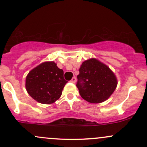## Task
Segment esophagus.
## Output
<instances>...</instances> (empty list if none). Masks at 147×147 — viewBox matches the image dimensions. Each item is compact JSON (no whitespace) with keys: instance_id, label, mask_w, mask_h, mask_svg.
Instances as JSON below:
<instances>
[{"instance_id":"esophagus-1","label":"esophagus","mask_w":147,"mask_h":147,"mask_svg":"<svg viewBox=\"0 0 147 147\" xmlns=\"http://www.w3.org/2000/svg\"><path fill=\"white\" fill-rule=\"evenodd\" d=\"M76 80H77V79H76V77H72V79L70 80V82H71V83L75 84L76 82Z\"/></svg>"}]
</instances>
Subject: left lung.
<instances>
[{
    "label": "left lung",
    "instance_id": "8db88e82",
    "mask_svg": "<svg viewBox=\"0 0 147 147\" xmlns=\"http://www.w3.org/2000/svg\"><path fill=\"white\" fill-rule=\"evenodd\" d=\"M77 87L81 97L92 104L107 100L117 86V79L108 65L95 58L86 60L77 75Z\"/></svg>",
    "mask_w": 147,
    "mask_h": 147
}]
</instances>
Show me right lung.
I'll use <instances>...</instances> for the list:
<instances>
[{"mask_svg":"<svg viewBox=\"0 0 147 147\" xmlns=\"http://www.w3.org/2000/svg\"><path fill=\"white\" fill-rule=\"evenodd\" d=\"M67 82L63 70L56 63L45 61L29 72L25 79V88L36 102L50 104L60 98Z\"/></svg>","mask_w":147,"mask_h":147,"instance_id":"right-lung-1","label":"right lung"}]
</instances>
